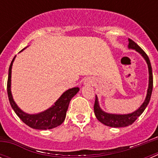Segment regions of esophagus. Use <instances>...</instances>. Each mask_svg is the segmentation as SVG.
I'll use <instances>...</instances> for the list:
<instances>
[{
	"label": "esophagus",
	"instance_id": "1",
	"mask_svg": "<svg viewBox=\"0 0 158 158\" xmlns=\"http://www.w3.org/2000/svg\"><path fill=\"white\" fill-rule=\"evenodd\" d=\"M84 84L86 85H93V81L91 78H87L85 79V81H84Z\"/></svg>",
	"mask_w": 158,
	"mask_h": 158
}]
</instances>
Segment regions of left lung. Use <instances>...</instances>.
<instances>
[{
	"mask_svg": "<svg viewBox=\"0 0 158 158\" xmlns=\"http://www.w3.org/2000/svg\"><path fill=\"white\" fill-rule=\"evenodd\" d=\"M128 41H129L128 49L135 50L137 52L139 53L146 62V64L148 65V70H149V85H148L147 93H146L144 102L136 111L129 113V114H123V115L122 114H112V113H107L103 111L101 107H100L98 97L96 95V100H95L94 104L95 115L101 123L104 124L107 127H127L133 123L137 118L142 115V112L145 111L146 107L149 104L152 91H153V73H152V67L149 57L144 52V51L141 49V47L133 40L128 39Z\"/></svg>",
	"mask_w": 158,
	"mask_h": 158,
	"instance_id": "1",
	"label": "left lung"
}]
</instances>
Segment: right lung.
<instances>
[{
  "label": "right lung",
  "instance_id": "add662e5",
  "mask_svg": "<svg viewBox=\"0 0 158 158\" xmlns=\"http://www.w3.org/2000/svg\"><path fill=\"white\" fill-rule=\"evenodd\" d=\"M25 49V48H24ZM23 49L22 51H23ZM14 57L8 69V77L7 83V92H8V100L10 102L11 107L14 110L15 113L20 119L30 127L36 130H50L57 127L64 122L68 110L69 102L71 99L79 92L80 89L78 87L72 88L64 92L59 98L55 101L51 107L48 109L37 114H28L22 111L16 102L14 101L11 92V78H12V68L14 60Z\"/></svg>",
  "mask_w": 158,
  "mask_h": 158
}]
</instances>
